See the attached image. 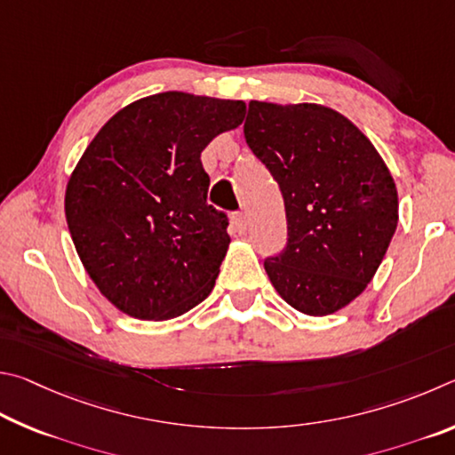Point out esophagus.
Listing matches in <instances>:
<instances>
[{
    "instance_id": "34e87169",
    "label": "esophagus",
    "mask_w": 455,
    "mask_h": 455,
    "mask_svg": "<svg viewBox=\"0 0 455 455\" xmlns=\"http://www.w3.org/2000/svg\"><path fill=\"white\" fill-rule=\"evenodd\" d=\"M234 226L240 234H245V229L250 226V215L248 213H235L234 215Z\"/></svg>"
}]
</instances>
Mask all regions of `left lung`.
I'll return each mask as SVG.
<instances>
[{"label": "left lung", "instance_id": "8db88e82", "mask_svg": "<svg viewBox=\"0 0 455 455\" xmlns=\"http://www.w3.org/2000/svg\"><path fill=\"white\" fill-rule=\"evenodd\" d=\"M245 141L280 183L288 245L264 267L307 315H330L368 288L397 228V189L373 143L317 103L250 101Z\"/></svg>", "mask_w": 455, "mask_h": 455}]
</instances>
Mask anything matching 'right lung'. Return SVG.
Here are the masks:
<instances>
[{"label": "right lung", "instance_id": "right-lung-1", "mask_svg": "<svg viewBox=\"0 0 455 455\" xmlns=\"http://www.w3.org/2000/svg\"><path fill=\"white\" fill-rule=\"evenodd\" d=\"M245 103L164 92L130 103L85 148L66 188L76 251L101 296L164 322L210 296L229 248L207 204L202 151L243 122Z\"/></svg>", "mask_w": 455, "mask_h": 455}]
</instances>
